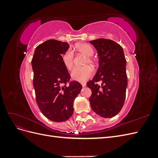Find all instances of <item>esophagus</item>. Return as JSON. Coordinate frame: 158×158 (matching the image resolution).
Returning a JSON list of instances; mask_svg holds the SVG:
<instances>
[{
  "label": "esophagus",
  "mask_w": 158,
  "mask_h": 158,
  "mask_svg": "<svg viewBox=\"0 0 158 158\" xmlns=\"http://www.w3.org/2000/svg\"><path fill=\"white\" fill-rule=\"evenodd\" d=\"M81 84H82V86L83 87H85V85H86V84H85V83H81Z\"/></svg>",
  "instance_id": "obj_1"
}]
</instances>
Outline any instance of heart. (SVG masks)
I'll list each match as a JSON object with an SVG mask.
<instances>
[{
  "label": "heart",
  "instance_id": "b5f03b06",
  "mask_svg": "<svg viewBox=\"0 0 158 158\" xmlns=\"http://www.w3.org/2000/svg\"><path fill=\"white\" fill-rule=\"evenodd\" d=\"M75 49L80 53L83 54L86 57L84 61V65L89 64L92 66H95L96 64V62L92 55L94 53L93 48L89 45L85 44V43H80L75 46ZM63 64L66 69L70 70L73 69L74 66V54L70 49H68L64 52L62 57ZM93 74V70L89 66H85L81 68H76L73 72L71 75L73 78L78 82H84L89 78H90Z\"/></svg>",
  "mask_w": 158,
  "mask_h": 158
}]
</instances>
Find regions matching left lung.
Masks as SVG:
<instances>
[{
  "instance_id": "8db88e82",
  "label": "left lung",
  "mask_w": 158,
  "mask_h": 158,
  "mask_svg": "<svg viewBox=\"0 0 158 158\" xmlns=\"http://www.w3.org/2000/svg\"><path fill=\"white\" fill-rule=\"evenodd\" d=\"M89 43L97 49L99 68L87 82L92 90L89 101L98 115L111 118L120 112L125 103L128 83L125 56L122 47L111 40L101 38Z\"/></svg>"
}]
</instances>
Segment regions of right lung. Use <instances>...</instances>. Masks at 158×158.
<instances>
[{"label":"right lung","mask_w":158,"mask_h":158,"mask_svg":"<svg viewBox=\"0 0 158 158\" xmlns=\"http://www.w3.org/2000/svg\"><path fill=\"white\" fill-rule=\"evenodd\" d=\"M68 43L49 40L38 45L31 60L33 84L40 111L49 120L63 122L74 112L73 102L82 85L70 81L62 57Z\"/></svg>","instance_id":"add662e5"}]
</instances>
